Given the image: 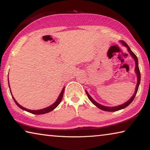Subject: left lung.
Segmentation results:
<instances>
[{
  "label": "left lung",
  "instance_id": "8db88e82",
  "mask_svg": "<svg viewBox=\"0 0 150 150\" xmlns=\"http://www.w3.org/2000/svg\"><path fill=\"white\" fill-rule=\"evenodd\" d=\"M122 43L125 45L126 47H128V52H130V54H131L132 56L135 60V63H136V67H135V71H136V73L137 74V77H138V82H137V84H136V91L135 93H134V95L132 96V97L130 98V100H128L127 101L126 103L122 104V105H119L117 106H113V107H108V106H103L100 105V104L97 103L96 102H95V100H94L92 98H91V96L88 95V93H87V91H86V93H87V95L88 96V99H89L91 103H92L93 105H95L96 106H97L98 108L101 109V110H105V111H109V112H115V111H117L119 110H121V109H123L124 108H126L134 100V98H135L137 92H138V87H139V83H140V79H141V75H140V71H139V67H138V58H137L136 55L134 54V53L132 52V50H130V48L129 47V46L128 45V44H126V42H124V41H122Z\"/></svg>",
  "mask_w": 150,
  "mask_h": 150
}]
</instances>
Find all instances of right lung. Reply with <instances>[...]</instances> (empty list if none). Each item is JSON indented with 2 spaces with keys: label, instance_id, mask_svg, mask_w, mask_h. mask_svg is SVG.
Segmentation results:
<instances>
[{
  "label": "right lung",
  "instance_id": "obj_1",
  "mask_svg": "<svg viewBox=\"0 0 150 150\" xmlns=\"http://www.w3.org/2000/svg\"><path fill=\"white\" fill-rule=\"evenodd\" d=\"M9 88H10V85H9ZM64 88H65V87H63V88L62 89V93H60V95L59 96V97H58L57 100L55 101V102L54 104H53L52 105L48 106V107H47V108H45L44 109H41V110H29V109H27L26 108H24L23 106H22L21 105H20L19 104L16 102V100L14 99V98L13 97V96H12V98H13V99H14V101L15 102V103L16 104V105L18 106L19 108L22 109V110H26L27 112H29L32 113V114H34V115H43V114H45V113L50 112H51L52 110H54V109H55L58 105H59V103H61V101H62V98H63V93H64Z\"/></svg>",
  "mask_w": 150,
  "mask_h": 150
}]
</instances>
